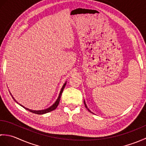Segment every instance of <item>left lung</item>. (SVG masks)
<instances>
[{
    "mask_svg": "<svg viewBox=\"0 0 146 146\" xmlns=\"http://www.w3.org/2000/svg\"><path fill=\"white\" fill-rule=\"evenodd\" d=\"M84 104H85V107L86 108H87V109H88V110L90 111V112H92V111H90V110L89 109H88V107H87V106H86V104H85V102H84Z\"/></svg>",
    "mask_w": 146,
    "mask_h": 146,
    "instance_id": "obj_1",
    "label": "left lung"
}]
</instances>
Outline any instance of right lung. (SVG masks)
Masks as SVG:
<instances>
[{"label": "right lung", "mask_w": 146, "mask_h": 146, "mask_svg": "<svg viewBox=\"0 0 146 146\" xmlns=\"http://www.w3.org/2000/svg\"><path fill=\"white\" fill-rule=\"evenodd\" d=\"M66 83H65L63 85V87H62V88H61V91H60V95H59V97H58V99L56 100V101L55 103H54L53 105H52V106H51L50 107H49L48 108H46V109H45V110H30V109H29V108H27L24 107V106H23V105H21V106L23 107V108H25L26 110H29V111H31V112L34 113H36V114L41 115V114H44V113H46L50 112V111H52V110H55L56 108H57V107H58V105L59 103H60V98H61V94H62V93H63V90H64V87H65V86H66ZM11 96H12V98H13L14 100V101H15V102H16L17 104H19L18 102H17L16 100H15L14 98L13 97H12V95H11Z\"/></svg>", "instance_id": "right-lung-1"}]
</instances>
